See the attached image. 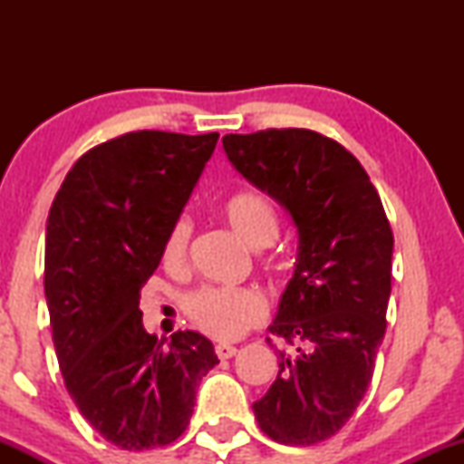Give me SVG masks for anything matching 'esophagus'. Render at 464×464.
<instances>
[{
    "instance_id": "obj_1",
    "label": "esophagus",
    "mask_w": 464,
    "mask_h": 464,
    "mask_svg": "<svg viewBox=\"0 0 464 464\" xmlns=\"http://www.w3.org/2000/svg\"><path fill=\"white\" fill-rule=\"evenodd\" d=\"M216 353H218V358H220V360H228V358H233V355L237 353V349L233 347V344L220 343V344H216Z\"/></svg>"
}]
</instances>
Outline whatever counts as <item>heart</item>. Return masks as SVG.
Here are the masks:
<instances>
[{
    "instance_id": "heart-1",
    "label": "heart",
    "mask_w": 464,
    "mask_h": 464,
    "mask_svg": "<svg viewBox=\"0 0 464 464\" xmlns=\"http://www.w3.org/2000/svg\"><path fill=\"white\" fill-rule=\"evenodd\" d=\"M222 216L250 248H266L279 236V216L273 202L257 191H242L222 205ZM191 227L185 218L168 228L161 262L168 270H179L188 259ZM185 314L202 334L216 340H236L268 314V305L257 287L205 285L185 299Z\"/></svg>"
}]
</instances>
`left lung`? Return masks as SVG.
Listing matches in <instances>:
<instances>
[{
  "label": "left lung",
  "mask_w": 464,
  "mask_h": 464,
  "mask_svg": "<svg viewBox=\"0 0 464 464\" xmlns=\"http://www.w3.org/2000/svg\"><path fill=\"white\" fill-rule=\"evenodd\" d=\"M222 146L299 231L295 275L268 327L292 351L276 349L279 375L253 412L276 443H321L347 423L371 384L386 334L391 225L358 159L321 132L268 129L225 135Z\"/></svg>",
  "instance_id": "1"
}]
</instances>
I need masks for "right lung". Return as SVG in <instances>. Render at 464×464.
<instances>
[{
  "instance_id": "add662e5",
  "label": "right lung",
  "mask_w": 464,
  "mask_h": 464,
  "mask_svg": "<svg viewBox=\"0 0 464 464\" xmlns=\"http://www.w3.org/2000/svg\"><path fill=\"white\" fill-rule=\"evenodd\" d=\"M218 132L137 130L69 169L45 227V299L67 392L121 450L169 445L188 428L196 384L218 364L211 340L148 334L140 292L218 143Z\"/></svg>"
}]
</instances>
